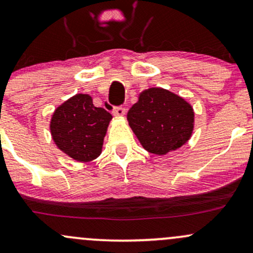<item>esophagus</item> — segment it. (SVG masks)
Instances as JSON below:
<instances>
[{
	"mask_svg": "<svg viewBox=\"0 0 253 253\" xmlns=\"http://www.w3.org/2000/svg\"><path fill=\"white\" fill-rule=\"evenodd\" d=\"M126 108H123V106H118V108H115L114 111H112V114L116 117H123L124 115H126Z\"/></svg>",
	"mask_w": 253,
	"mask_h": 253,
	"instance_id": "1",
	"label": "esophagus"
}]
</instances>
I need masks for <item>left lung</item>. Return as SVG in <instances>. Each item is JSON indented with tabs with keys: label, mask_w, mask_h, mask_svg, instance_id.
I'll return each mask as SVG.
<instances>
[{
	"label": "left lung",
	"mask_w": 253,
	"mask_h": 253,
	"mask_svg": "<svg viewBox=\"0 0 253 253\" xmlns=\"http://www.w3.org/2000/svg\"><path fill=\"white\" fill-rule=\"evenodd\" d=\"M127 122L142 147L151 154L166 155L191 138L194 111L183 98L161 87L142 92L127 112Z\"/></svg>",
	"instance_id": "left-lung-1"
}]
</instances>
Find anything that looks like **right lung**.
Returning a JSON list of instances; mask_svg holds the SVG:
<instances>
[{
    "label": "right lung",
    "mask_w": 253,
    "mask_h": 253,
    "mask_svg": "<svg viewBox=\"0 0 253 253\" xmlns=\"http://www.w3.org/2000/svg\"><path fill=\"white\" fill-rule=\"evenodd\" d=\"M112 116L93 105L88 94H76L56 108L50 133L56 147L78 162H90L102 153L103 141Z\"/></svg>",
    "instance_id": "right-lung-1"
}]
</instances>
